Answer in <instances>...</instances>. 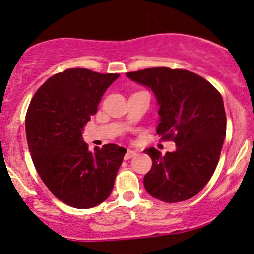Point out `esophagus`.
Wrapping results in <instances>:
<instances>
[{
	"label": "esophagus",
	"mask_w": 254,
	"mask_h": 254,
	"mask_svg": "<svg viewBox=\"0 0 254 254\" xmlns=\"http://www.w3.org/2000/svg\"><path fill=\"white\" fill-rule=\"evenodd\" d=\"M136 156V151L134 150H127V153H125V156H124V159L125 160H127V159H131L132 158V157H134Z\"/></svg>",
	"instance_id": "esophagus-1"
}]
</instances>
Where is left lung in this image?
<instances>
[{"instance_id":"8db88e82","label":"left lung","mask_w":254,"mask_h":254,"mask_svg":"<svg viewBox=\"0 0 254 254\" xmlns=\"http://www.w3.org/2000/svg\"><path fill=\"white\" fill-rule=\"evenodd\" d=\"M127 76L153 92L159 107L157 133L177 146L165 156L155 147L144 150L152 159L143 181L146 192L165 203L194 197L212 177L223 149V97L206 79L188 70L151 68Z\"/></svg>"}]
</instances>
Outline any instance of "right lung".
Returning <instances> with one entry per match:
<instances>
[{
	"label": "right lung",
	"mask_w": 254,
	"mask_h": 254,
	"mask_svg": "<svg viewBox=\"0 0 254 254\" xmlns=\"http://www.w3.org/2000/svg\"><path fill=\"white\" fill-rule=\"evenodd\" d=\"M118 73L68 69L37 90L25 117L34 165L47 188L63 203L90 208L110 195L127 150L116 144L90 151L83 130Z\"/></svg>",
	"instance_id": "right-lung-1"
}]
</instances>
